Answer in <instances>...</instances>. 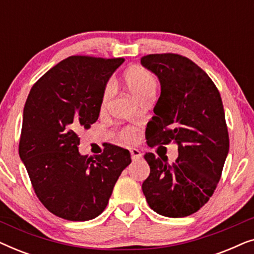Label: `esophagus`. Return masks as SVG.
I'll list each match as a JSON object with an SVG mask.
<instances>
[{"label": "esophagus", "instance_id": "34e87169", "mask_svg": "<svg viewBox=\"0 0 254 254\" xmlns=\"http://www.w3.org/2000/svg\"><path fill=\"white\" fill-rule=\"evenodd\" d=\"M130 156H131V159L133 161H138V159L141 158V151L138 150V149H130Z\"/></svg>", "mask_w": 254, "mask_h": 254}]
</instances>
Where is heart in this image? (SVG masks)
Returning a JSON list of instances; mask_svg holds the SVG:
<instances>
[{
  "label": "heart",
  "instance_id": "heart-1",
  "mask_svg": "<svg viewBox=\"0 0 254 254\" xmlns=\"http://www.w3.org/2000/svg\"><path fill=\"white\" fill-rule=\"evenodd\" d=\"M124 82L129 91L133 93L138 102L154 97L157 89V79L150 71L142 67H131L124 74ZM113 86L111 83L105 85L100 97V110L105 111L112 98ZM121 140L125 142H133L136 140V134L130 128H125L120 133Z\"/></svg>",
  "mask_w": 254,
  "mask_h": 254
}]
</instances>
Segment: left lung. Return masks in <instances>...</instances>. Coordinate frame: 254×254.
I'll use <instances>...</instances> for the list:
<instances>
[{
    "instance_id": "left-lung-1",
    "label": "left lung",
    "mask_w": 254,
    "mask_h": 254,
    "mask_svg": "<svg viewBox=\"0 0 254 254\" xmlns=\"http://www.w3.org/2000/svg\"><path fill=\"white\" fill-rule=\"evenodd\" d=\"M141 64L161 82V96L148 123L149 147L178 144L169 164L148 152L150 175L142 184L149 207L166 217L195 213L213 195L229 152L221 95L209 76L183 55L149 54Z\"/></svg>"
}]
</instances>
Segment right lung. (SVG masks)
Wrapping results in <instances>:
<instances>
[{
  "label": "right lung",
  "instance_id": "1",
  "mask_svg": "<svg viewBox=\"0 0 254 254\" xmlns=\"http://www.w3.org/2000/svg\"><path fill=\"white\" fill-rule=\"evenodd\" d=\"M124 61L69 57L41 76L27 96L19 157L40 202L64 220L102 214L131 162L127 149L113 144L90 157L78 152V133L98 119L103 90Z\"/></svg>",
  "mask_w": 254,
  "mask_h": 254
}]
</instances>
